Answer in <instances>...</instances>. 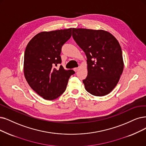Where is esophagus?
<instances>
[{
    "label": "esophagus",
    "instance_id": "esophagus-1",
    "mask_svg": "<svg viewBox=\"0 0 146 146\" xmlns=\"http://www.w3.org/2000/svg\"><path fill=\"white\" fill-rule=\"evenodd\" d=\"M79 70V68H74V71L76 72H77Z\"/></svg>",
    "mask_w": 146,
    "mask_h": 146
}]
</instances>
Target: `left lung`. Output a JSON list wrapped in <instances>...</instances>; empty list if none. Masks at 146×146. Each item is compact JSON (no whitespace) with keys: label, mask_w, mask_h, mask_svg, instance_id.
Here are the masks:
<instances>
[{"label":"left lung","mask_w":146,"mask_h":146,"mask_svg":"<svg viewBox=\"0 0 146 146\" xmlns=\"http://www.w3.org/2000/svg\"><path fill=\"white\" fill-rule=\"evenodd\" d=\"M72 37L87 57L85 89L96 96L108 95L117 84L124 63L119 42L104 30L72 28Z\"/></svg>","instance_id":"8db88e82"}]
</instances>
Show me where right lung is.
<instances>
[{
  "instance_id": "1",
  "label": "right lung",
  "mask_w": 146,
  "mask_h": 146,
  "mask_svg": "<svg viewBox=\"0 0 146 146\" xmlns=\"http://www.w3.org/2000/svg\"><path fill=\"white\" fill-rule=\"evenodd\" d=\"M72 35V28L41 32L32 38L25 50L23 71L29 85L46 100H54L65 92L75 72L60 65L62 45Z\"/></svg>"
}]
</instances>
